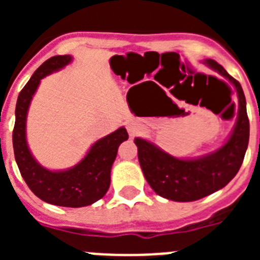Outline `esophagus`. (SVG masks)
Returning <instances> with one entry per match:
<instances>
[{"label": "esophagus", "mask_w": 260, "mask_h": 260, "mask_svg": "<svg viewBox=\"0 0 260 260\" xmlns=\"http://www.w3.org/2000/svg\"><path fill=\"white\" fill-rule=\"evenodd\" d=\"M127 130H128V133H130V135H135V133H137L138 128L135 127V126L133 125V123H128V125H127Z\"/></svg>", "instance_id": "esophagus-1"}]
</instances>
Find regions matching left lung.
<instances>
[{"mask_svg": "<svg viewBox=\"0 0 260 260\" xmlns=\"http://www.w3.org/2000/svg\"><path fill=\"white\" fill-rule=\"evenodd\" d=\"M204 65L233 84L238 98L237 121L217 150L197 157H174L152 142L135 138L138 158L148 185L157 195L173 202H194L228 185L240 171L249 144L246 99L241 84L213 59Z\"/></svg>", "mask_w": 260, "mask_h": 260, "instance_id": "left-lung-1", "label": "left lung"}]
</instances>
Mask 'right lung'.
<instances>
[{
  "mask_svg": "<svg viewBox=\"0 0 260 260\" xmlns=\"http://www.w3.org/2000/svg\"><path fill=\"white\" fill-rule=\"evenodd\" d=\"M73 57L54 56L34 73L20 91L15 107V125L13 130V147L15 161L23 180L31 191L41 201L61 207H86L107 194L110 185V171L116 160L119 144L127 141L126 128L105 135L91 146L88 152L74 167L50 171L34 157L27 143V114L31 100L38 91L41 79L68 66Z\"/></svg>",
  "mask_w": 260,
  "mask_h": 260,
  "instance_id": "obj_1",
  "label": "right lung"
}]
</instances>
